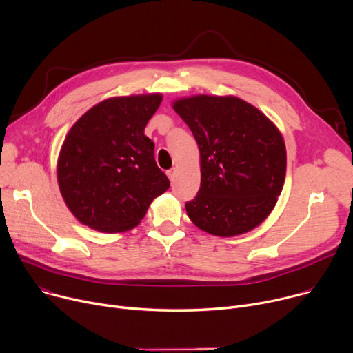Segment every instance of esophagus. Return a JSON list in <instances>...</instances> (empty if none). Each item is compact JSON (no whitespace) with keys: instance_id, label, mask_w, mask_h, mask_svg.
I'll list each match as a JSON object with an SVG mask.
<instances>
[{"instance_id":"esophagus-1","label":"esophagus","mask_w":353,"mask_h":353,"mask_svg":"<svg viewBox=\"0 0 353 353\" xmlns=\"http://www.w3.org/2000/svg\"><path fill=\"white\" fill-rule=\"evenodd\" d=\"M168 177L170 179V181H174V179H176V169L168 170Z\"/></svg>"}]
</instances>
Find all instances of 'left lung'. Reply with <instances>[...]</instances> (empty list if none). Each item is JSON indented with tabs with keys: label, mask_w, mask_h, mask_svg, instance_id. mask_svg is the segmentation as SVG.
<instances>
[{
	"label": "left lung",
	"mask_w": 353,
	"mask_h": 353,
	"mask_svg": "<svg viewBox=\"0 0 353 353\" xmlns=\"http://www.w3.org/2000/svg\"><path fill=\"white\" fill-rule=\"evenodd\" d=\"M173 110L200 149L201 185L185 203L191 222L214 236L246 234L269 216L283 190L287 154L279 128L234 95L199 94Z\"/></svg>",
	"instance_id": "left-lung-1"
}]
</instances>
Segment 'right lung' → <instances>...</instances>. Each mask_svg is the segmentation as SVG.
<instances>
[{
  "instance_id": "1",
  "label": "right lung",
  "mask_w": 353,
  "mask_h": 353,
  "mask_svg": "<svg viewBox=\"0 0 353 353\" xmlns=\"http://www.w3.org/2000/svg\"><path fill=\"white\" fill-rule=\"evenodd\" d=\"M162 94L107 99L70 128L57 159L60 194L84 225L105 234L135 228L170 187L145 126Z\"/></svg>"
}]
</instances>
